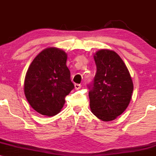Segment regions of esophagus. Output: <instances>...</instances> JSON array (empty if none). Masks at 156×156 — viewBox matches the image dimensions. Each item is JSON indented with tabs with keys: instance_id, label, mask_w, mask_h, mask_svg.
Masks as SVG:
<instances>
[{
	"instance_id": "34e87169",
	"label": "esophagus",
	"mask_w": 156,
	"mask_h": 156,
	"mask_svg": "<svg viewBox=\"0 0 156 156\" xmlns=\"http://www.w3.org/2000/svg\"><path fill=\"white\" fill-rule=\"evenodd\" d=\"M80 88H81V85H80V84H78V83L75 84V89H77V90H78V89H80Z\"/></svg>"
}]
</instances>
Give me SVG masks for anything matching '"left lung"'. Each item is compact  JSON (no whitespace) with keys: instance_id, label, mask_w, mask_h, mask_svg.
<instances>
[{"instance_id":"8db88e82","label":"left lung","mask_w":156,"mask_h":156,"mask_svg":"<svg viewBox=\"0 0 156 156\" xmlns=\"http://www.w3.org/2000/svg\"><path fill=\"white\" fill-rule=\"evenodd\" d=\"M97 66L89 98L94 115L104 122L122 114L132 98L133 83L128 69L114 51L101 49L94 54Z\"/></svg>"}]
</instances>
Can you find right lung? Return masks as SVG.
<instances>
[{"instance_id": "1", "label": "right lung", "mask_w": 156, "mask_h": 156, "mask_svg": "<svg viewBox=\"0 0 156 156\" xmlns=\"http://www.w3.org/2000/svg\"><path fill=\"white\" fill-rule=\"evenodd\" d=\"M67 59L64 51L47 48L35 57L27 70L25 96L32 108L42 115L53 117L58 114L65 103V97L74 89Z\"/></svg>"}]
</instances>
